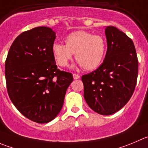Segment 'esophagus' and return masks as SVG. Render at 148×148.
I'll list each match as a JSON object with an SVG mask.
<instances>
[{
    "label": "esophagus",
    "instance_id": "esophagus-1",
    "mask_svg": "<svg viewBox=\"0 0 148 148\" xmlns=\"http://www.w3.org/2000/svg\"><path fill=\"white\" fill-rule=\"evenodd\" d=\"M73 76L74 79H78V78H80V75H78V74H73Z\"/></svg>",
    "mask_w": 148,
    "mask_h": 148
}]
</instances>
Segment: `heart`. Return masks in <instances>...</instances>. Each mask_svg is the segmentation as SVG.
<instances>
[{
    "label": "heart",
    "mask_w": 148,
    "mask_h": 148,
    "mask_svg": "<svg viewBox=\"0 0 148 148\" xmlns=\"http://www.w3.org/2000/svg\"><path fill=\"white\" fill-rule=\"evenodd\" d=\"M65 44L54 43L52 52L57 64L66 67L75 54V60L86 70L99 67L105 58L106 43L103 38L85 31H75L66 37Z\"/></svg>",
    "instance_id": "obj_1"
}]
</instances>
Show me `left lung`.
<instances>
[{"label":"left lung","mask_w":148,"mask_h":148,"mask_svg":"<svg viewBox=\"0 0 148 148\" xmlns=\"http://www.w3.org/2000/svg\"><path fill=\"white\" fill-rule=\"evenodd\" d=\"M106 55L102 64L81 78L84 99L100 115L118 112L130 99L138 75V60L133 41L113 26L105 28Z\"/></svg>","instance_id":"1"}]
</instances>
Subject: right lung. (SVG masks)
Instances as JSON below:
<instances>
[{"label": "right lung", "instance_id": "1", "mask_svg": "<svg viewBox=\"0 0 148 148\" xmlns=\"http://www.w3.org/2000/svg\"><path fill=\"white\" fill-rule=\"evenodd\" d=\"M55 38V32L47 27L25 31L13 42L5 62L10 99L24 116L38 123L57 117L73 81L71 73L56 65Z\"/></svg>", "mask_w": 148, "mask_h": 148}]
</instances>
